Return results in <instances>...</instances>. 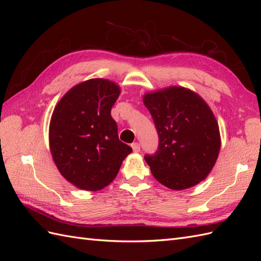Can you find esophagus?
<instances>
[{
  "label": "esophagus",
  "mask_w": 261,
  "mask_h": 261,
  "mask_svg": "<svg viewBox=\"0 0 261 261\" xmlns=\"http://www.w3.org/2000/svg\"><path fill=\"white\" fill-rule=\"evenodd\" d=\"M132 148L134 150V152H139L140 151V145L138 143H133Z\"/></svg>",
  "instance_id": "34e87169"
}]
</instances>
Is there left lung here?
<instances>
[{
	"label": "left lung",
	"instance_id": "obj_1",
	"mask_svg": "<svg viewBox=\"0 0 261 261\" xmlns=\"http://www.w3.org/2000/svg\"><path fill=\"white\" fill-rule=\"evenodd\" d=\"M144 102L159 137L156 151L145 155L154 178L175 191L206 178L221 146L218 123L206 102L183 87L147 93Z\"/></svg>",
	"mask_w": 261,
	"mask_h": 261
}]
</instances>
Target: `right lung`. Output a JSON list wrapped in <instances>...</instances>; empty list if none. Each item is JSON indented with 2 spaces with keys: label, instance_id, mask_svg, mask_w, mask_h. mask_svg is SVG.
<instances>
[{
  "label": "right lung",
  "instance_id": "1",
  "mask_svg": "<svg viewBox=\"0 0 261 261\" xmlns=\"http://www.w3.org/2000/svg\"><path fill=\"white\" fill-rule=\"evenodd\" d=\"M120 87L90 80L73 87L55 107L49 140L61 174L78 188L99 191L117 175L133 149L118 139L111 109Z\"/></svg>",
  "mask_w": 261,
  "mask_h": 261
}]
</instances>
